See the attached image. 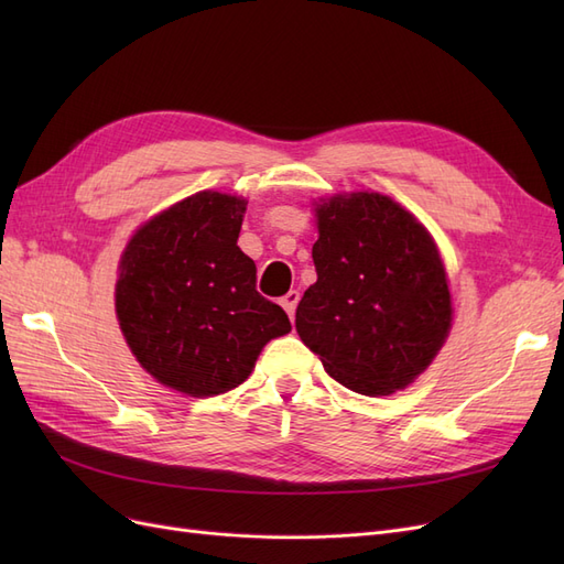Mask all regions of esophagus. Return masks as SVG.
I'll return each mask as SVG.
<instances>
[{
  "instance_id": "34e87169",
  "label": "esophagus",
  "mask_w": 564,
  "mask_h": 564,
  "mask_svg": "<svg viewBox=\"0 0 564 564\" xmlns=\"http://www.w3.org/2000/svg\"><path fill=\"white\" fill-rule=\"evenodd\" d=\"M299 299H301V294L299 292H289V294H284L282 296V308L286 311V315H289V319H294V315H296V305H299Z\"/></svg>"
}]
</instances>
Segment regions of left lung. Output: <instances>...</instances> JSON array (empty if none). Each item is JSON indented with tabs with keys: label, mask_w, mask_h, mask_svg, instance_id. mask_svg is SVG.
<instances>
[{
	"label": "left lung",
	"mask_w": 564,
	"mask_h": 564,
	"mask_svg": "<svg viewBox=\"0 0 564 564\" xmlns=\"http://www.w3.org/2000/svg\"><path fill=\"white\" fill-rule=\"evenodd\" d=\"M317 282L296 308V332L332 379L369 398L429 369L452 329L445 263L414 214L381 193L315 204Z\"/></svg>",
	"instance_id": "8db88e82"
}]
</instances>
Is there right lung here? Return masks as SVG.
Listing matches in <instances>:
<instances>
[{
    "label": "right lung",
    "mask_w": 564,
    "mask_h": 564,
    "mask_svg": "<svg viewBox=\"0 0 564 564\" xmlns=\"http://www.w3.org/2000/svg\"><path fill=\"white\" fill-rule=\"evenodd\" d=\"M245 212L237 195L195 193L135 230L119 259V329L150 377L185 395L237 388L268 340L292 332L237 247Z\"/></svg>",
    "instance_id": "right-lung-1"
}]
</instances>
